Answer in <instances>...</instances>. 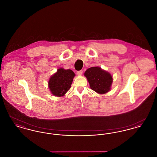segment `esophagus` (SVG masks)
Segmentation results:
<instances>
[{
    "label": "esophagus",
    "mask_w": 157,
    "mask_h": 157,
    "mask_svg": "<svg viewBox=\"0 0 157 157\" xmlns=\"http://www.w3.org/2000/svg\"><path fill=\"white\" fill-rule=\"evenodd\" d=\"M77 74L78 75H82V74H83V71L82 70H81V71H77Z\"/></svg>",
    "instance_id": "1"
}]
</instances>
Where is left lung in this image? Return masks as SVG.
I'll list each match as a JSON object with an SVG mask.
<instances>
[{
  "label": "left lung",
  "mask_w": 157,
  "mask_h": 157,
  "mask_svg": "<svg viewBox=\"0 0 157 157\" xmlns=\"http://www.w3.org/2000/svg\"><path fill=\"white\" fill-rule=\"evenodd\" d=\"M90 83L91 90L98 94H103L108 92L112 83L111 75L99 67H91L88 69L85 74Z\"/></svg>",
  "instance_id": "left-lung-1"
}]
</instances>
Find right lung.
Segmentation results:
<instances>
[{"mask_svg":"<svg viewBox=\"0 0 157 157\" xmlns=\"http://www.w3.org/2000/svg\"><path fill=\"white\" fill-rule=\"evenodd\" d=\"M75 76L74 72L71 69L60 68L52 75L49 81V88L53 95L56 97L63 96L71 88Z\"/></svg>","mask_w":157,"mask_h":157,"instance_id":"right-lung-1","label":"right lung"}]
</instances>
